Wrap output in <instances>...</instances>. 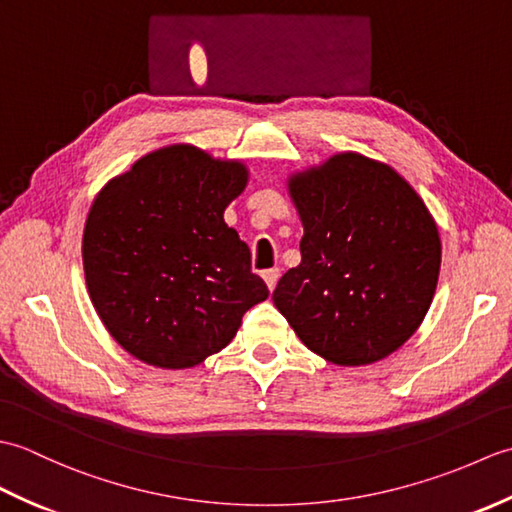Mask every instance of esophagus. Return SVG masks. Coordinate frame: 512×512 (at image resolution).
I'll return each mask as SVG.
<instances>
[{"mask_svg":"<svg viewBox=\"0 0 512 512\" xmlns=\"http://www.w3.org/2000/svg\"><path fill=\"white\" fill-rule=\"evenodd\" d=\"M262 277H264V281H266L268 290L273 292L275 286H277V281H279V268H268V270H264Z\"/></svg>","mask_w":512,"mask_h":512,"instance_id":"1","label":"esophagus"}]
</instances>
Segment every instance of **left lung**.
<instances>
[{
  "label": "left lung",
  "mask_w": 512,
  "mask_h": 512,
  "mask_svg": "<svg viewBox=\"0 0 512 512\" xmlns=\"http://www.w3.org/2000/svg\"><path fill=\"white\" fill-rule=\"evenodd\" d=\"M286 184L303 224L301 264L279 279L275 308L332 365L383 361L436 295V220L394 167L358 151L292 171Z\"/></svg>",
  "instance_id": "8db88e82"
}]
</instances>
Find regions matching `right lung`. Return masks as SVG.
Masks as SVG:
<instances>
[{"label": "right lung", "instance_id": "add662e5", "mask_svg": "<svg viewBox=\"0 0 512 512\" xmlns=\"http://www.w3.org/2000/svg\"><path fill=\"white\" fill-rule=\"evenodd\" d=\"M248 178L244 160L176 143L96 193L81 244L85 286L105 330L138 361L200 365L268 299L248 246L224 222Z\"/></svg>", "mask_w": 512, "mask_h": 512}]
</instances>
